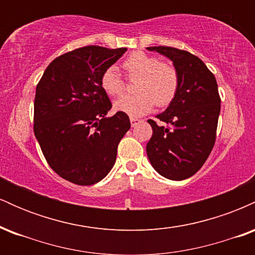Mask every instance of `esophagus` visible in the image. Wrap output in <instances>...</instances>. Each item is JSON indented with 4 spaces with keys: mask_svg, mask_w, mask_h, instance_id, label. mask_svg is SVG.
Wrapping results in <instances>:
<instances>
[{
    "mask_svg": "<svg viewBox=\"0 0 255 255\" xmlns=\"http://www.w3.org/2000/svg\"><path fill=\"white\" fill-rule=\"evenodd\" d=\"M140 122H141V120L135 119V118H130V125H131V127H136V126L139 125Z\"/></svg>",
    "mask_w": 255,
    "mask_h": 255,
    "instance_id": "34e87169",
    "label": "esophagus"
}]
</instances>
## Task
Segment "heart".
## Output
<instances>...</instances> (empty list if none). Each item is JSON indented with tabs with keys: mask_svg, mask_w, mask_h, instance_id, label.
I'll return each instance as SVG.
<instances>
[{
	"mask_svg": "<svg viewBox=\"0 0 255 255\" xmlns=\"http://www.w3.org/2000/svg\"><path fill=\"white\" fill-rule=\"evenodd\" d=\"M124 69L128 79L135 80L136 96H125L114 103L115 110L127 114L130 118H139L150 113L154 103L166 107L176 97L180 77L177 69L159 57L135 51L124 61ZM101 86L109 96L116 97L125 91V80L115 66L104 69L101 77Z\"/></svg>",
	"mask_w": 255,
	"mask_h": 255,
	"instance_id": "b5f03b06",
	"label": "heart"
}]
</instances>
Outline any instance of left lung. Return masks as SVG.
Masks as SVG:
<instances>
[{
    "label": "left lung",
    "mask_w": 255,
    "mask_h": 255,
    "mask_svg": "<svg viewBox=\"0 0 255 255\" xmlns=\"http://www.w3.org/2000/svg\"><path fill=\"white\" fill-rule=\"evenodd\" d=\"M170 58L180 77L176 97L156 118L148 120L152 136L146 152L158 174L181 181L193 176L211 153L216 141L221 97L215 75L200 58L171 46H148Z\"/></svg>",
    "instance_id": "obj_1"
}]
</instances>
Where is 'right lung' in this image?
Segmentation results:
<instances>
[{"mask_svg": "<svg viewBox=\"0 0 255 255\" xmlns=\"http://www.w3.org/2000/svg\"><path fill=\"white\" fill-rule=\"evenodd\" d=\"M126 51L89 45L66 52L46 67L37 85L34 135L50 168L69 182L95 184L115 164L130 121L120 111L108 118L113 105L101 77Z\"/></svg>", "mask_w": 255, "mask_h": 255, "instance_id": "add662e5", "label": "right lung"}]
</instances>
